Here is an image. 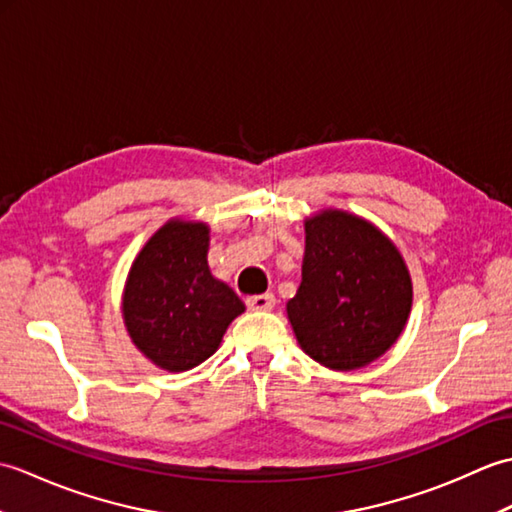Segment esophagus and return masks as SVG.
<instances>
[{
    "label": "esophagus",
    "mask_w": 512,
    "mask_h": 512,
    "mask_svg": "<svg viewBox=\"0 0 512 512\" xmlns=\"http://www.w3.org/2000/svg\"><path fill=\"white\" fill-rule=\"evenodd\" d=\"M246 306L255 312H268L275 308V295H270V292H266V295H253L246 299Z\"/></svg>",
    "instance_id": "34e87169"
}]
</instances>
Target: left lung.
<instances>
[{
  "label": "left lung",
  "instance_id": "1",
  "mask_svg": "<svg viewBox=\"0 0 512 512\" xmlns=\"http://www.w3.org/2000/svg\"><path fill=\"white\" fill-rule=\"evenodd\" d=\"M301 286L286 303L297 343L334 372H352L398 341L413 284L398 246L376 224L341 209L306 217Z\"/></svg>",
  "mask_w": 512,
  "mask_h": 512
}]
</instances>
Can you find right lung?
<instances>
[{
    "label": "right lung",
    "mask_w": 512,
    "mask_h": 512,
    "mask_svg": "<svg viewBox=\"0 0 512 512\" xmlns=\"http://www.w3.org/2000/svg\"><path fill=\"white\" fill-rule=\"evenodd\" d=\"M211 228L171 217L151 235L129 268L123 323L147 361L187 372L217 352L222 336L246 306L209 268Z\"/></svg>",
    "instance_id": "1"
}]
</instances>
